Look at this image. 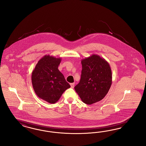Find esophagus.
I'll use <instances>...</instances> for the list:
<instances>
[{
	"label": "esophagus",
	"mask_w": 146,
	"mask_h": 146,
	"mask_svg": "<svg viewBox=\"0 0 146 146\" xmlns=\"http://www.w3.org/2000/svg\"><path fill=\"white\" fill-rule=\"evenodd\" d=\"M71 88H74V86H75V83H70Z\"/></svg>",
	"instance_id": "1"
}]
</instances>
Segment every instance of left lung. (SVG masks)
<instances>
[{
    "label": "left lung",
    "instance_id": "8db88e82",
    "mask_svg": "<svg viewBox=\"0 0 146 146\" xmlns=\"http://www.w3.org/2000/svg\"><path fill=\"white\" fill-rule=\"evenodd\" d=\"M82 70L79 83L75 86L81 100L92 104L102 100L112 83V73L107 60L92 54L81 60Z\"/></svg>",
    "mask_w": 146,
    "mask_h": 146
}]
</instances>
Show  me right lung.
Here are the masks:
<instances>
[{
	"label": "right lung",
	"instance_id": "add662e5",
	"mask_svg": "<svg viewBox=\"0 0 146 146\" xmlns=\"http://www.w3.org/2000/svg\"><path fill=\"white\" fill-rule=\"evenodd\" d=\"M61 58L45 55L33 71V90L38 97L51 104L57 102L63 93L70 88L58 69Z\"/></svg>",
	"mask_w": 146,
	"mask_h": 146
}]
</instances>
